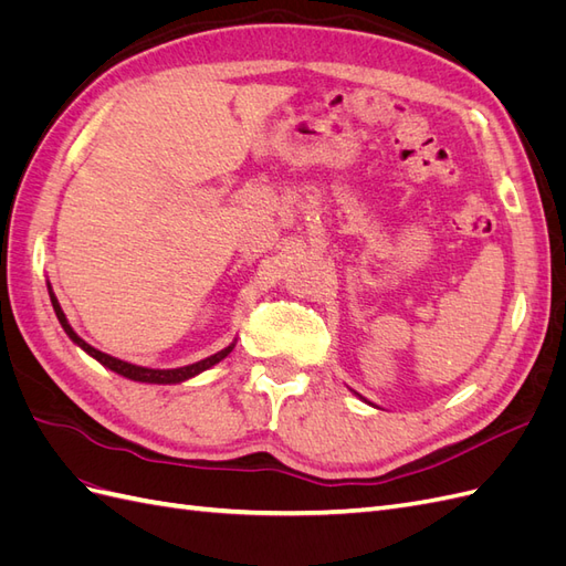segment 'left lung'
<instances>
[{
	"mask_svg": "<svg viewBox=\"0 0 566 566\" xmlns=\"http://www.w3.org/2000/svg\"><path fill=\"white\" fill-rule=\"evenodd\" d=\"M356 397H358V394H356ZM361 399H364V397H361ZM366 403H370V401H366Z\"/></svg>",
	"mask_w": 566,
	"mask_h": 566,
	"instance_id": "1",
	"label": "left lung"
}]
</instances>
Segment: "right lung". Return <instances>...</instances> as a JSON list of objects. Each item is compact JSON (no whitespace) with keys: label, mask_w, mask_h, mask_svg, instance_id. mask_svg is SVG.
Here are the masks:
<instances>
[{"label":"right lung","mask_w":566,"mask_h":566,"mask_svg":"<svg viewBox=\"0 0 566 566\" xmlns=\"http://www.w3.org/2000/svg\"><path fill=\"white\" fill-rule=\"evenodd\" d=\"M46 290H49L51 306H54L56 318H59V323H61V328L65 331V335L71 337L82 352H87L92 358H96V361H98L101 366H106L108 370H113V373H117V375H123V378L134 380V382H146V385H179V382H186V380L196 378V375H200L202 370H208V368H212L214 364H219L221 358H227V356L233 352V347H235V339H233L231 345L224 347L221 352H217V354H212V356H208V358H202V361L181 366V368H146V366H136V364L123 361V358H115V356H111V354L98 352V349H94V347L90 345V342H84V339L73 331V325L67 323V318H65V314H63V310H61V304H59V300H56V295H54V287H51L49 281H46Z\"/></svg>","instance_id":"right-lung-1"}]
</instances>
